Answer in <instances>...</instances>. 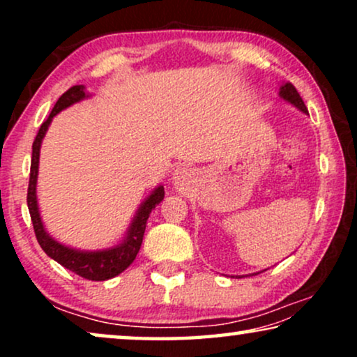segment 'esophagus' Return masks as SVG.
<instances>
[{
    "instance_id": "34e87169",
    "label": "esophagus",
    "mask_w": 357,
    "mask_h": 357,
    "mask_svg": "<svg viewBox=\"0 0 357 357\" xmlns=\"http://www.w3.org/2000/svg\"><path fill=\"white\" fill-rule=\"evenodd\" d=\"M190 178H192V172H190L187 167H178L177 170H175L174 182H175V185H177V188L183 190L188 185Z\"/></svg>"
}]
</instances>
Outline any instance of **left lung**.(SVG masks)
Here are the masks:
<instances>
[{
  "mask_svg": "<svg viewBox=\"0 0 357 357\" xmlns=\"http://www.w3.org/2000/svg\"><path fill=\"white\" fill-rule=\"evenodd\" d=\"M280 96H281L282 99H284V100L291 102L292 105H296L297 109L304 112V114H309V112H307V107H305V104H304V100H302L301 94H299V92H297V89L294 87V84H291L289 81L284 82V84L281 86V89H280Z\"/></svg>",
  "mask_w": 357,
  "mask_h": 357,
  "instance_id": "left-lung-1",
  "label": "left lung"
}]
</instances>
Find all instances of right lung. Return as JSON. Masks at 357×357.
<instances>
[{
	"label": "right lung",
	"mask_w": 357,
	"mask_h": 357,
	"mask_svg": "<svg viewBox=\"0 0 357 357\" xmlns=\"http://www.w3.org/2000/svg\"><path fill=\"white\" fill-rule=\"evenodd\" d=\"M86 92L84 86H73L63 94L58 102L53 107L52 114L48 115V119L43 121L40 130L33 139L32 144V160H31V178H29V188H27V206L29 213H31V219L33 224V232H36L37 242L40 243L42 250L47 253L48 257L60 263L61 266H65L66 270H70L81 278L89 281H105L110 278H115L120 275L121 271H125L133 260L138 255L141 243H143V236L146 229V221H148L151 211L155 208V204H159L164 199V187H158L153 193L149 195V198L143 203V206L139 208L138 214H136L133 224H131L128 236L120 245L114 248H107L102 252H81L75 250V248L65 247L61 243L48 236L45 229H43L40 213H38L37 206V195H36V185H37V172H38V155H40V144L43 136H45L48 125L53 116L60 114L63 109L79 102L84 99Z\"/></svg>",
	"instance_id": "add662e5"
}]
</instances>
